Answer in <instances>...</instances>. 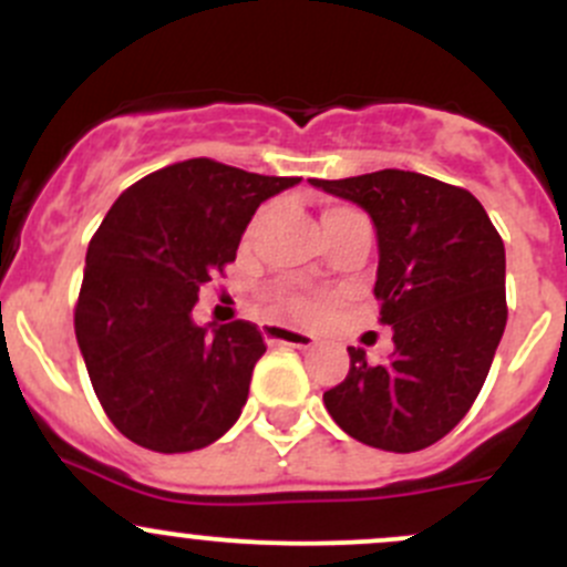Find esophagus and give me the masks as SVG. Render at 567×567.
I'll use <instances>...</instances> for the list:
<instances>
[{
  "label": "esophagus",
  "instance_id": "obj_1",
  "mask_svg": "<svg viewBox=\"0 0 567 567\" xmlns=\"http://www.w3.org/2000/svg\"><path fill=\"white\" fill-rule=\"evenodd\" d=\"M262 337H266L268 342H277V346H293V348L316 346V337L312 334L288 329V326H279V323H262Z\"/></svg>",
  "mask_w": 567,
  "mask_h": 567
}]
</instances>
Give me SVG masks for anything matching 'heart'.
<instances>
[{"instance_id":"obj_1","label":"heart","mask_w":567,"mask_h":567,"mask_svg":"<svg viewBox=\"0 0 567 567\" xmlns=\"http://www.w3.org/2000/svg\"><path fill=\"white\" fill-rule=\"evenodd\" d=\"M346 210H351V208H340V205H337V208L326 210L323 219H329V216H334V214H346ZM277 307L282 312H288V316H293V318H312L318 312L316 301L307 299V296H299V293H279L277 296Z\"/></svg>"}]
</instances>
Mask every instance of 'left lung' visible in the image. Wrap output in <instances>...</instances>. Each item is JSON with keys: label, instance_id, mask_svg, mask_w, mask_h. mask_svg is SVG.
Segmentation results:
<instances>
[{"label": "left lung", "instance_id": "obj_1", "mask_svg": "<svg viewBox=\"0 0 567 567\" xmlns=\"http://www.w3.org/2000/svg\"><path fill=\"white\" fill-rule=\"evenodd\" d=\"M312 186L362 205L379 233L375 299L394 353L323 392L331 420L370 447L416 453L447 436L485 384L507 323L505 244L472 192L405 169Z\"/></svg>", "mask_w": 567, "mask_h": 567}]
</instances>
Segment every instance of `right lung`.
Here are the masks:
<instances>
[{
	"mask_svg": "<svg viewBox=\"0 0 567 567\" xmlns=\"http://www.w3.org/2000/svg\"><path fill=\"white\" fill-rule=\"evenodd\" d=\"M299 177L214 158L169 164L125 188L90 238L73 329L112 425L153 453H192L241 416L266 353L249 320H192L203 285L236 260L262 199Z\"/></svg>",
	"mask_w": 567,
	"mask_h": 567,
	"instance_id": "obj_1",
	"label": "right lung"
}]
</instances>
